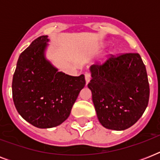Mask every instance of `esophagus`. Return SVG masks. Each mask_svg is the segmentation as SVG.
<instances>
[{"instance_id": "1", "label": "esophagus", "mask_w": 160, "mask_h": 160, "mask_svg": "<svg viewBox=\"0 0 160 160\" xmlns=\"http://www.w3.org/2000/svg\"><path fill=\"white\" fill-rule=\"evenodd\" d=\"M85 82H86V84H88V83L90 82V79H91V75H90V73H88V72L85 73Z\"/></svg>"}]
</instances>
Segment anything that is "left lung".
I'll use <instances>...</instances> for the list:
<instances>
[{
  "label": "left lung",
  "mask_w": 160,
  "mask_h": 160,
  "mask_svg": "<svg viewBox=\"0 0 160 160\" xmlns=\"http://www.w3.org/2000/svg\"><path fill=\"white\" fill-rule=\"evenodd\" d=\"M88 88L99 121L113 130H124L144 114L149 98L146 68L138 53L112 55L90 66Z\"/></svg>",
  "instance_id": "8db88e82"
}]
</instances>
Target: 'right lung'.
<instances>
[{
    "instance_id": "1",
    "label": "right lung",
    "mask_w": 160,
    "mask_h": 160,
    "mask_svg": "<svg viewBox=\"0 0 160 160\" xmlns=\"http://www.w3.org/2000/svg\"><path fill=\"white\" fill-rule=\"evenodd\" d=\"M47 42L48 36H40L20 55L12 80L16 110L41 129L62 124L85 85V75H65L46 59Z\"/></svg>"
}]
</instances>
